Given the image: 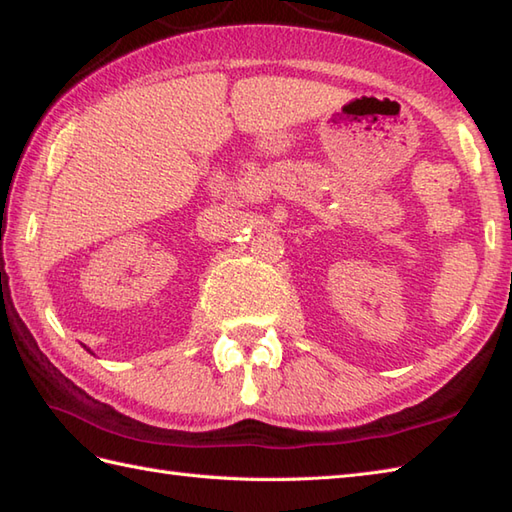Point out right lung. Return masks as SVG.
I'll list each match as a JSON object with an SVG mask.
<instances>
[{"label": "right lung", "instance_id": "add662e5", "mask_svg": "<svg viewBox=\"0 0 512 512\" xmlns=\"http://www.w3.org/2000/svg\"><path fill=\"white\" fill-rule=\"evenodd\" d=\"M83 347H85V345H83ZM88 352H90V350H88ZM90 354H92V352H90Z\"/></svg>", "mask_w": 512, "mask_h": 512}]
</instances>
